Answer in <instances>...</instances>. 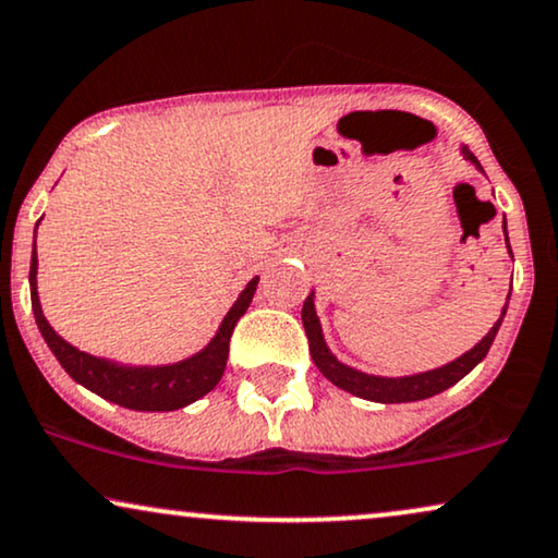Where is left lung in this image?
Segmentation results:
<instances>
[{
	"label": "left lung",
	"mask_w": 558,
	"mask_h": 558,
	"mask_svg": "<svg viewBox=\"0 0 558 558\" xmlns=\"http://www.w3.org/2000/svg\"><path fill=\"white\" fill-rule=\"evenodd\" d=\"M461 154H463V159H469L471 165L478 169V172H484L482 165H478V159L466 149V146H461ZM502 229H505L507 252L512 255L505 221H502ZM510 291H512V288H510ZM314 299H316V295L312 291V293H308V299L303 301L301 322H303V329H306L308 350H312L314 365L322 371V376L329 378L331 384L337 386V389L352 393V397L378 401V404H404V401L429 399V397H435V393L450 389V386L458 384V380H461L463 376H469V373L484 361L486 352H489V348H492V342H495L499 327H502V319L507 314V303H510V293H507V303H505L502 314H499V319L495 322V327L486 331V335L474 344V348L463 352V355H458L456 361L440 365V368H433V371H425V373H414V376H397V378L373 376V373H363L357 368H350V365H344L342 361H337V355L327 348V340H324L322 322H319V316H316Z\"/></svg>",
	"instance_id": "1"
}]
</instances>
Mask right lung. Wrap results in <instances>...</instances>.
Masks as SVG:
<instances>
[{
    "mask_svg": "<svg viewBox=\"0 0 558 558\" xmlns=\"http://www.w3.org/2000/svg\"><path fill=\"white\" fill-rule=\"evenodd\" d=\"M40 223V221H38ZM38 229V227H35ZM259 278H252L239 293L234 306L229 308L223 322L218 324L214 340L206 348L197 350L195 355L185 361L167 363V365H125L108 361V357L89 355L74 344H69L56 331L44 316L38 299V252H35L33 239V257H31V301L35 324H38L40 335L61 368L72 376L76 384L89 389L97 397L112 401V404L136 409V412H174L193 404L208 391L216 389V384L223 376L229 361V340L234 331L236 322L242 319L252 299H255Z\"/></svg>",
    "mask_w": 558,
    "mask_h": 558,
    "instance_id": "right-lung-1",
    "label": "right lung"
}]
</instances>
